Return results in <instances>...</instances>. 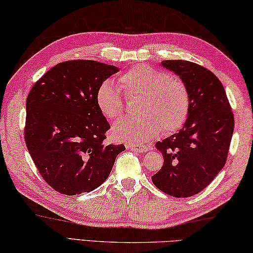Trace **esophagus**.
Masks as SVG:
<instances>
[{
	"mask_svg": "<svg viewBox=\"0 0 253 253\" xmlns=\"http://www.w3.org/2000/svg\"><path fill=\"white\" fill-rule=\"evenodd\" d=\"M126 147L127 150H132V151H136V152H147V151L150 150V147L142 146V144L127 143V144H126Z\"/></svg>",
	"mask_w": 253,
	"mask_h": 253,
	"instance_id": "1",
	"label": "esophagus"
}]
</instances>
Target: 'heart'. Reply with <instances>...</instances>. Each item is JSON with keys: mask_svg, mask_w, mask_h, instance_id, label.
<instances>
[{"mask_svg": "<svg viewBox=\"0 0 253 253\" xmlns=\"http://www.w3.org/2000/svg\"><path fill=\"white\" fill-rule=\"evenodd\" d=\"M119 87L126 98H138L134 118L114 123L112 134L117 140L133 144L150 141L159 133H170L183 126L188 117L190 96L187 86L177 77L148 65H135L120 75ZM96 104L102 114L115 120L123 112V99L111 81L103 82L96 92Z\"/></svg>", "mask_w": 253, "mask_h": 253, "instance_id": "b5f03b06", "label": "heart"}]
</instances>
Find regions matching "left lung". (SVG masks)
Wrapping results in <instances>:
<instances>
[{"label": "left lung", "instance_id": "left-lung-1", "mask_svg": "<svg viewBox=\"0 0 253 253\" xmlns=\"http://www.w3.org/2000/svg\"><path fill=\"white\" fill-rule=\"evenodd\" d=\"M187 86L190 109L184 126L156 148L164 165L151 177L161 192L190 197L209 186L224 167L234 130V117L220 80L203 66L187 60H165Z\"/></svg>", "mask_w": 253, "mask_h": 253}]
</instances>
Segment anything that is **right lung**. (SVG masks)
Listing matches in <instances>:
<instances>
[{"mask_svg": "<svg viewBox=\"0 0 253 253\" xmlns=\"http://www.w3.org/2000/svg\"><path fill=\"white\" fill-rule=\"evenodd\" d=\"M115 66L68 60L49 69L27 98L24 140L41 177L65 195L89 193L107 179L124 144L105 146L110 124L96 104Z\"/></svg>", "mask_w": 253, "mask_h": 253, "instance_id": "right-lung-1", "label": "right lung"}]
</instances>
